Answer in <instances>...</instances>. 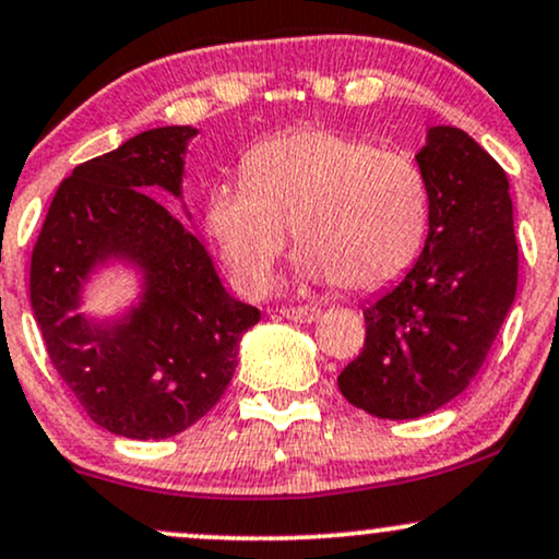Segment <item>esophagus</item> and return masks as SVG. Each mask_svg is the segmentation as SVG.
Instances as JSON below:
<instances>
[{
  "label": "esophagus",
  "instance_id": "esophagus-1",
  "mask_svg": "<svg viewBox=\"0 0 559 559\" xmlns=\"http://www.w3.org/2000/svg\"><path fill=\"white\" fill-rule=\"evenodd\" d=\"M281 314L292 322H314L320 318V309L318 307H284L281 309Z\"/></svg>",
  "mask_w": 559,
  "mask_h": 559
}]
</instances>
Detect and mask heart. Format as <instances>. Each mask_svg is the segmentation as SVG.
<instances>
[{"instance_id": "obj_1", "label": "heart", "mask_w": 559, "mask_h": 559, "mask_svg": "<svg viewBox=\"0 0 559 559\" xmlns=\"http://www.w3.org/2000/svg\"><path fill=\"white\" fill-rule=\"evenodd\" d=\"M207 231L247 294H265L297 231L301 273L346 292H374L419 258L429 187L406 153L333 130H299L260 145L245 181L215 187Z\"/></svg>"}]
</instances>
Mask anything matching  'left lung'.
<instances>
[{
	"instance_id": "8db88e82",
	"label": "left lung",
	"mask_w": 559,
	"mask_h": 559,
	"mask_svg": "<svg viewBox=\"0 0 559 559\" xmlns=\"http://www.w3.org/2000/svg\"><path fill=\"white\" fill-rule=\"evenodd\" d=\"M429 187L419 260L365 307V348L338 374L378 419H419L476 378L515 301L518 245L506 171L472 134L437 124L416 151Z\"/></svg>"
}]
</instances>
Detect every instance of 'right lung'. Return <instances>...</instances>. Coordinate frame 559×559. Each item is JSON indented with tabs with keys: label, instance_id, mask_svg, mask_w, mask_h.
Wrapping results in <instances>:
<instances>
[{
	"label": "right lung",
	"instance_id": "1",
	"mask_svg": "<svg viewBox=\"0 0 559 559\" xmlns=\"http://www.w3.org/2000/svg\"><path fill=\"white\" fill-rule=\"evenodd\" d=\"M194 127H156L75 166L53 194L31 260V307L59 378L98 427L132 440L185 432L221 401L260 309L234 299L203 234L147 192L185 203ZM109 264L135 275L114 316L79 309Z\"/></svg>",
	"mask_w": 559,
	"mask_h": 559
}]
</instances>
